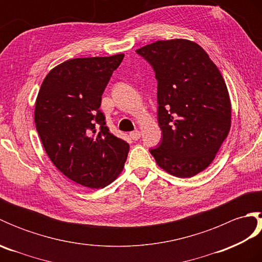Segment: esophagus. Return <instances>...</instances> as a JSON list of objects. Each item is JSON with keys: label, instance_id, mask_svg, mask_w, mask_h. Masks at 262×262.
<instances>
[{"label": "esophagus", "instance_id": "1", "mask_svg": "<svg viewBox=\"0 0 262 262\" xmlns=\"http://www.w3.org/2000/svg\"><path fill=\"white\" fill-rule=\"evenodd\" d=\"M129 136H130L132 140H134V141L140 140V138H141V132L140 130L132 132V133H129Z\"/></svg>", "mask_w": 262, "mask_h": 262}]
</instances>
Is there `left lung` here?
Listing matches in <instances>:
<instances>
[{"label": "left lung", "mask_w": 262, "mask_h": 262, "mask_svg": "<svg viewBox=\"0 0 262 262\" xmlns=\"http://www.w3.org/2000/svg\"><path fill=\"white\" fill-rule=\"evenodd\" d=\"M136 53L158 80L160 146L149 152L161 169L191 178L213 162L229 135L232 108L220 70L198 43L159 40Z\"/></svg>", "instance_id": "1"}]
</instances>
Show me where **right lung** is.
<instances>
[{
  "label": "right lung",
  "mask_w": 262,
  "mask_h": 262,
  "mask_svg": "<svg viewBox=\"0 0 262 262\" xmlns=\"http://www.w3.org/2000/svg\"><path fill=\"white\" fill-rule=\"evenodd\" d=\"M124 54L69 59L41 83L36 128L54 165L79 185L104 188L124 169L129 145L105 126L101 97Z\"/></svg>",
  "instance_id": "add662e5"
}]
</instances>
